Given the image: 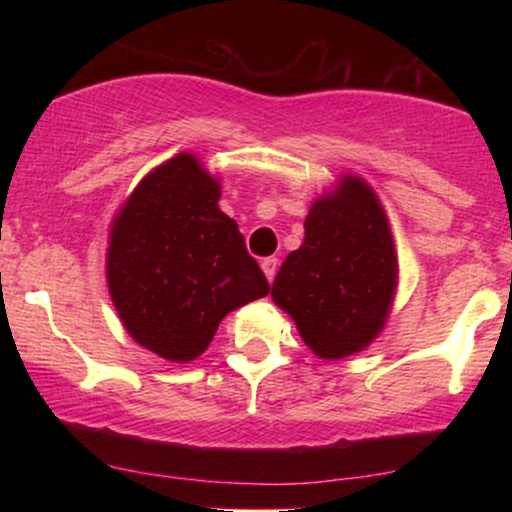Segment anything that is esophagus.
I'll use <instances>...</instances> for the list:
<instances>
[{
    "label": "esophagus",
    "instance_id": "34e87169",
    "mask_svg": "<svg viewBox=\"0 0 512 512\" xmlns=\"http://www.w3.org/2000/svg\"><path fill=\"white\" fill-rule=\"evenodd\" d=\"M262 269L264 274H267V279L274 281L276 269H279V260H276V257H267V260H262Z\"/></svg>",
    "mask_w": 512,
    "mask_h": 512
}]
</instances>
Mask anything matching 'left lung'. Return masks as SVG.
I'll list each match as a JSON object with an SVG mask.
<instances>
[{"label":"left lung","instance_id":"1","mask_svg":"<svg viewBox=\"0 0 512 512\" xmlns=\"http://www.w3.org/2000/svg\"><path fill=\"white\" fill-rule=\"evenodd\" d=\"M397 284V255L378 197L361 178H344L317 199L305 238L281 264L276 305L320 358H344L378 337Z\"/></svg>","mask_w":512,"mask_h":512}]
</instances>
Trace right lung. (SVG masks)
I'll use <instances>...</instances> for the list:
<instances>
[{
  "label": "right lung",
  "instance_id": "obj_1",
  "mask_svg": "<svg viewBox=\"0 0 512 512\" xmlns=\"http://www.w3.org/2000/svg\"><path fill=\"white\" fill-rule=\"evenodd\" d=\"M219 182L192 154L151 170L115 216L108 289L134 342L168 361L207 351L231 310L269 293Z\"/></svg>",
  "mask_w": 512,
  "mask_h": 512
}]
</instances>
